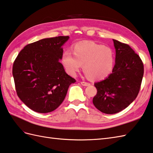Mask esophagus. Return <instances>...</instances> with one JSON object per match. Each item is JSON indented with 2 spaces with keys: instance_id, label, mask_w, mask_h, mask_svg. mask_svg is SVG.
Wrapping results in <instances>:
<instances>
[{
  "instance_id": "esophagus-1",
  "label": "esophagus",
  "mask_w": 153,
  "mask_h": 153,
  "mask_svg": "<svg viewBox=\"0 0 153 153\" xmlns=\"http://www.w3.org/2000/svg\"><path fill=\"white\" fill-rule=\"evenodd\" d=\"M81 84L83 85V86H85V87H87V86H89L90 85V83H88V82H85V81H81Z\"/></svg>"
}]
</instances>
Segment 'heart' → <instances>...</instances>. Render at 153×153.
Returning a JSON list of instances; mask_svg holds the SVG:
<instances>
[{"mask_svg": "<svg viewBox=\"0 0 153 153\" xmlns=\"http://www.w3.org/2000/svg\"><path fill=\"white\" fill-rule=\"evenodd\" d=\"M72 52L65 51L62 56V64L70 76H76L83 65L84 72L92 80L103 79L112 72L115 54L109 46L83 42L74 45Z\"/></svg>", "mask_w": 153, "mask_h": 153, "instance_id": "b5f03b06", "label": "heart"}]
</instances>
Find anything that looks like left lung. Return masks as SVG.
Listing matches in <instances>:
<instances>
[{
    "label": "left lung",
    "instance_id": "1",
    "mask_svg": "<svg viewBox=\"0 0 153 153\" xmlns=\"http://www.w3.org/2000/svg\"><path fill=\"white\" fill-rule=\"evenodd\" d=\"M113 41L115 65L107 78L94 83L97 93L93 100L95 107L106 114L121 111L136 99L144 73L143 62L130 45Z\"/></svg>",
    "mask_w": 153,
    "mask_h": 153
}]
</instances>
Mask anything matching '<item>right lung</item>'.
<instances>
[{"label":"right lung","mask_w":153,"mask_h":153,"mask_svg":"<svg viewBox=\"0 0 153 153\" xmlns=\"http://www.w3.org/2000/svg\"><path fill=\"white\" fill-rule=\"evenodd\" d=\"M69 36L44 38L25 46L14 60L12 74L16 93L27 107L45 113L54 111L65 100L76 79L59 62L61 46Z\"/></svg>","instance_id":"add662e5"}]
</instances>
